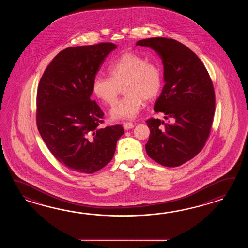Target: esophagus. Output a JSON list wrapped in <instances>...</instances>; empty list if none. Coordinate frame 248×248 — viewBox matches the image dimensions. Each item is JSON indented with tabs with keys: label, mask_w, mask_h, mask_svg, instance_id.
<instances>
[{
	"label": "esophagus",
	"mask_w": 248,
	"mask_h": 248,
	"mask_svg": "<svg viewBox=\"0 0 248 248\" xmlns=\"http://www.w3.org/2000/svg\"><path fill=\"white\" fill-rule=\"evenodd\" d=\"M123 127H124V129L128 130V129H131V128L134 127V124H133L132 122H124V123H123Z\"/></svg>",
	"instance_id": "34e87169"
}]
</instances>
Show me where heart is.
<instances>
[{
  "label": "heart",
  "instance_id": "b5f03b06",
  "mask_svg": "<svg viewBox=\"0 0 248 248\" xmlns=\"http://www.w3.org/2000/svg\"><path fill=\"white\" fill-rule=\"evenodd\" d=\"M109 76L96 75L92 81V92L103 103L112 106L123 86L126 94L111 109L113 120H131L137 116L145 100L158 95L163 76L158 64L134 53H125L108 66Z\"/></svg>",
  "mask_w": 248,
  "mask_h": 248
}]
</instances>
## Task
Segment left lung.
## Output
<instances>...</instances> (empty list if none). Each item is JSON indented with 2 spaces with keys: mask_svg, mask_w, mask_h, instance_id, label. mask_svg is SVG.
<instances>
[{
  "mask_svg": "<svg viewBox=\"0 0 248 248\" xmlns=\"http://www.w3.org/2000/svg\"><path fill=\"white\" fill-rule=\"evenodd\" d=\"M138 45L153 48L162 59L165 85L154 111L172 120L146 121L151 131L146 153L162 166L178 167L201 153L209 137L216 109L213 82L199 57L178 41L149 38Z\"/></svg>",
  "mask_w": 248,
  "mask_h": 248,
  "instance_id": "1",
  "label": "left lung"
}]
</instances>
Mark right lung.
<instances>
[{"label": "right lung", "instance_id": "obj_1", "mask_svg": "<svg viewBox=\"0 0 248 248\" xmlns=\"http://www.w3.org/2000/svg\"><path fill=\"white\" fill-rule=\"evenodd\" d=\"M111 42L67 47L53 58L37 90L36 124L48 150L60 163L80 174H93L111 161L122 125L101 128L105 113L90 99L92 81Z\"/></svg>", "mask_w": 248, "mask_h": 248}]
</instances>
